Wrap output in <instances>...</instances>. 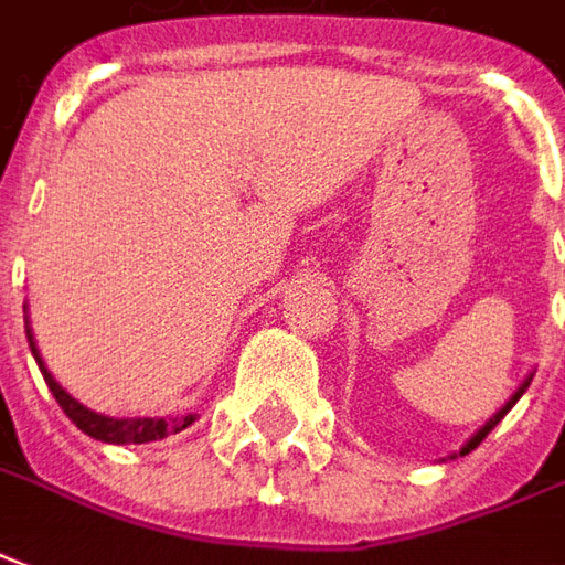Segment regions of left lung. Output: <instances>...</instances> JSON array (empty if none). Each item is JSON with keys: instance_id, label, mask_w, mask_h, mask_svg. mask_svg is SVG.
Masks as SVG:
<instances>
[{"instance_id": "left-lung-1", "label": "left lung", "mask_w": 565, "mask_h": 565, "mask_svg": "<svg viewBox=\"0 0 565 565\" xmlns=\"http://www.w3.org/2000/svg\"><path fill=\"white\" fill-rule=\"evenodd\" d=\"M527 386H530V380H527V383H524V386L518 388V392H515V395H512V398L505 401V407H503V411H500V413H497L494 419H488V422H484V428H482V431L476 434V437H470V443H467V446H463V449H461V455H470V452H473L476 446H479V443H482L484 437H488V434L494 431V425H497V422L503 419L505 413H509V411H512V407H515V401L521 398V395H524V388H527Z\"/></svg>"}]
</instances>
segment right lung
I'll list each match as a JSON object with an SVG mask.
<instances>
[{
	"label": "right lung",
	"mask_w": 565,
	"mask_h": 565,
	"mask_svg": "<svg viewBox=\"0 0 565 565\" xmlns=\"http://www.w3.org/2000/svg\"><path fill=\"white\" fill-rule=\"evenodd\" d=\"M26 338H29V347H32V356H35L38 367H41V374H44V383L50 386L53 392V398L60 401V407L65 411L77 428L83 434H89L95 440L102 443H152V440H161L167 434H179L182 428H188L191 422L198 419L194 413H188L182 419H110V416H102V413H92L89 407H83L81 401H74L65 392V388L53 380L44 362H41V353H38L35 341H32V329H26Z\"/></svg>",
	"instance_id": "right-lung-1"
}]
</instances>
